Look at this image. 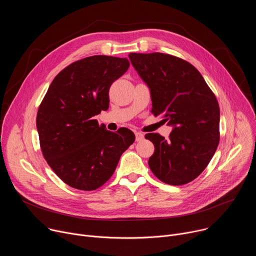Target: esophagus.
Segmentation results:
<instances>
[{
  "instance_id": "1",
  "label": "esophagus",
  "mask_w": 256,
  "mask_h": 256,
  "mask_svg": "<svg viewBox=\"0 0 256 256\" xmlns=\"http://www.w3.org/2000/svg\"><path fill=\"white\" fill-rule=\"evenodd\" d=\"M134 134H136V142H140V140H142L144 138V134L142 132H136Z\"/></svg>"
}]
</instances>
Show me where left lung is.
I'll list each match as a JSON object with an SVG mask.
<instances>
[{
    "label": "left lung",
    "instance_id": "left-lung-1",
    "mask_svg": "<svg viewBox=\"0 0 256 256\" xmlns=\"http://www.w3.org/2000/svg\"><path fill=\"white\" fill-rule=\"evenodd\" d=\"M140 79L150 89L152 112L171 126L169 138L144 136L155 147L149 166L170 186L196 179L208 166L220 140V108L200 72L179 58L160 54H130Z\"/></svg>",
    "mask_w": 256,
    "mask_h": 256
}]
</instances>
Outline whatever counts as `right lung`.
Wrapping results in <instances>:
<instances>
[{
  "instance_id": "right-lung-1",
  "label": "right lung",
  "mask_w": 256,
  "mask_h": 256,
  "mask_svg": "<svg viewBox=\"0 0 256 256\" xmlns=\"http://www.w3.org/2000/svg\"><path fill=\"white\" fill-rule=\"evenodd\" d=\"M128 66V58L107 56L77 60L58 72L40 105L36 126L44 157L72 188L103 186L134 142L128 128L112 132L94 120L108 109L109 88Z\"/></svg>"
}]
</instances>
